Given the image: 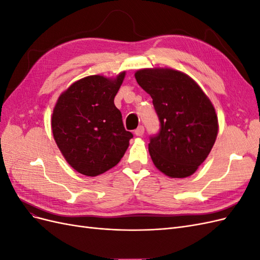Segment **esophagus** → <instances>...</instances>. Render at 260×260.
Here are the masks:
<instances>
[{
    "label": "esophagus",
    "mask_w": 260,
    "mask_h": 260,
    "mask_svg": "<svg viewBox=\"0 0 260 260\" xmlns=\"http://www.w3.org/2000/svg\"><path fill=\"white\" fill-rule=\"evenodd\" d=\"M143 133H144V127H143V125H139V127L135 131V135L137 137H142Z\"/></svg>",
    "instance_id": "1"
}]
</instances>
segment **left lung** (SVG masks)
Masks as SVG:
<instances>
[{
    "mask_svg": "<svg viewBox=\"0 0 260 260\" xmlns=\"http://www.w3.org/2000/svg\"><path fill=\"white\" fill-rule=\"evenodd\" d=\"M139 85L153 99L160 122L148 151L162 174L186 178L207 158L218 135L214 105L191 77L170 68H146L136 73Z\"/></svg>",
    "mask_w": 260,
    "mask_h": 260,
    "instance_id": "8db88e82",
    "label": "left lung"
}]
</instances>
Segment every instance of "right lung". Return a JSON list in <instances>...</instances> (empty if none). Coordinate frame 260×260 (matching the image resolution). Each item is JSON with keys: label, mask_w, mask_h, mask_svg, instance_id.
<instances>
[{"label": "right lung", "mask_w": 260, "mask_h": 260, "mask_svg": "<svg viewBox=\"0 0 260 260\" xmlns=\"http://www.w3.org/2000/svg\"><path fill=\"white\" fill-rule=\"evenodd\" d=\"M124 76L125 72L114 79L100 75L82 78L60 94L53 109L55 142L81 175L95 177L115 167L133 138L114 104Z\"/></svg>", "instance_id": "add662e5"}]
</instances>
